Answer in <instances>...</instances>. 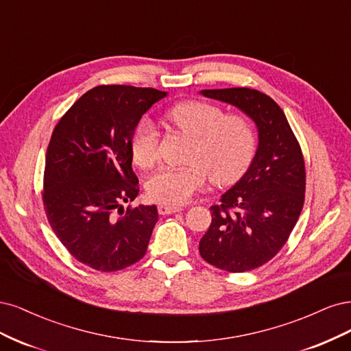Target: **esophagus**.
<instances>
[{
    "label": "esophagus",
    "mask_w": 351,
    "mask_h": 351,
    "mask_svg": "<svg viewBox=\"0 0 351 351\" xmlns=\"http://www.w3.org/2000/svg\"><path fill=\"white\" fill-rule=\"evenodd\" d=\"M157 210H159V214H162V216H167V214H173V213H178V211H182V207L160 204L159 207H157Z\"/></svg>",
    "instance_id": "obj_1"
}]
</instances>
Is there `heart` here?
Masks as SVG:
<instances>
[{
	"instance_id": "1",
	"label": "heart",
	"mask_w": 351,
	"mask_h": 351,
	"mask_svg": "<svg viewBox=\"0 0 351 351\" xmlns=\"http://www.w3.org/2000/svg\"><path fill=\"white\" fill-rule=\"evenodd\" d=\"M167 121L189 134L192 144L188 166H166L145 182L153 201L182 206L206 185L207 176L214 185H230L250 166L255 153V132L251 122L224 112L206 101H182L167 110ZM131 154L135 165L150 167L159 157V135L149 119L134 130Z\"/></svg>"
}]
</instances>
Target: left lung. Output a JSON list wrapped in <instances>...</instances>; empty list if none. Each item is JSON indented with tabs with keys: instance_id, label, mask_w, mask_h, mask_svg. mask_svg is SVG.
Segmentation results:
<instances>
[{
	"instance_id": "8db88e82",
	"label": "left lung",
	"mask_w": 351,
	"mask_h": 351,
	"mask_svg": "<svg viewBox=\"0 0 351 351\" xmlns=\"http://www.w3.org/2000/svg\"><path fill=\"white\" fill-rule=\"evenodd\" d=\"M250 117L258 147L247 171L213 206L199 242L204 261L229 273L264 265L286 243L304 201V162L285 112L269 96L247 87L201 90Z\"/></svg>"
}]
</instances>
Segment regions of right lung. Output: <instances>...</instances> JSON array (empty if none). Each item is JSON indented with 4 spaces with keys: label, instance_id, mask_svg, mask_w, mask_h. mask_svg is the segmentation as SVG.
I'll return each mask as SVG.
<instances>
[{
    "label": "right lung",
    "instance_id": "add662e5",
    "mask_svg": "<svg viewBox=\"0 0 351 351\" xmlns=\"http://www.w3.org/2000/svg\"><path fill=\"white\" fill-rule=\"evenodd\" d=\"M167 92L132 86L88 90L56 123L45 159L43 206L69 252L97 271L127 268L145 255L156 206L123 211L138 195L131 138Z\"/></svg>",
    "mask_w": 351,
    "mask_h": 351
}]
</instances>
